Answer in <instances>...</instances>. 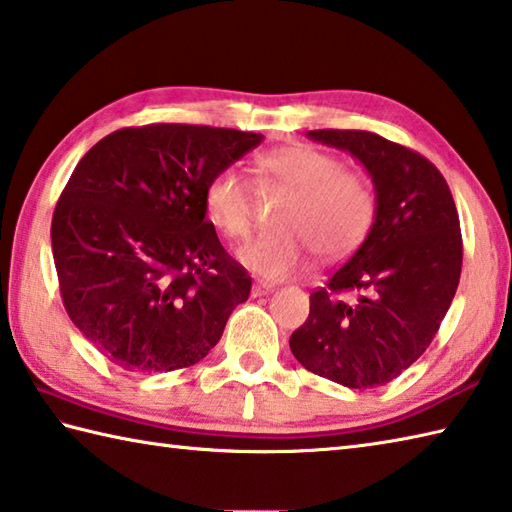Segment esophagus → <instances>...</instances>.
I'll list each match as a JSON object with an SVG mask.
<instances>
[{
	"mask_svg": "<svg viewBox=\"0 0 512 512\" xmlns=\"http://www.w3.org/2000/svg\"><path fill=\"white\" fill-rule=\"evenodd\" d=\"M275 290V286L273 284H266V282H255L253 284V290H250V293H253V297H262V295H270Z\"/></svg>",
	"mask_w": 512,
	"mask_h": 512,
	"instance_id": "34e87169",
	"label": "esophagus"
}]
</instances>
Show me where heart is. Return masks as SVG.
<instances>
[{
    "label": "heart",
    "instance_id": "b5f03b06",
    "mask_svg": "<svg viewBox=\"0 0 512 512\" xmlns=\"http://www.w3.org/2000/svg\"><path fill=\"white\" fill-rule=\"evenodd\" d=\"M262 173L286 184L273 230L237 250V259L264 279H286L302 270L313 248L322 257H342L366 237L375 217V195L364 177L344 170L335 155L293 144L257 159ZM204 210L230 239L250 230V193L235 166H226L204 186Z\"/></svg>",
    "mask_w": 512,
    "mask_h": 512
}]
</instances>
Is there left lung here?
<instances>
[{
  "label": "left lung",
  "instance_id": "8db88e82",
  "mask_svg": "<svg viewBox=\"0 0 512 512\" xmlns=\"http://www.w3.org/2000/svg\"><path fill=\"white\" fill-rule=\"evenodd\" d=\"M353 155L375 188L364 244L310 295L290 350L346 388L393 382L433 342L462 275V230L442 173L415 150L368 130H308Z\"/></svg>",
  "mask_w": 512,
  "mask_h": 512
}]
</instances>
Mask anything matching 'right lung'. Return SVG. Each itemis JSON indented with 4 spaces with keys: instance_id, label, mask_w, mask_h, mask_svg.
I'll return each mask as SVG.
<instances>
[{
    "instance_id": "right-lung-1",
    "label": "right lung",
    "mask_w": 512,
    "mask_h": 512,
    "mask_svg": "<svg viewBox=\"0 0 512 512\" xmlns=\"http://www.w3.org/2000/svg\"><path fill=\"white\" fill-rule=\"evenodd\" d=\"M262 135L148 124L106 135L79 159L50 239L59 293L90 344L130 373L204 359L250 277L206 219L204 186Z\"/></svg>"
}]
</instances>
